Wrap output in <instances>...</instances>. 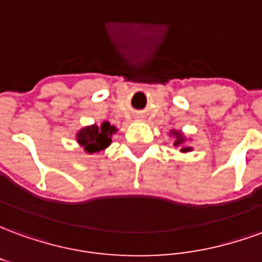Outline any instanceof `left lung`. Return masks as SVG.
Wrapping results in <instances>:
<instances>
[{
	"label": "left lung",
	"instance_id": "left-lung-1",
	"mask_svg": "<svg viewBox=\"0 0 262 262\" xmlns=\"http://www.w3.org/2000/svg\"><path fill=\"white\" fill-rule=\"evenodd\" d=\"M171 135H174V136L177 137V140H176V143H174V146H177V147H178V146H182V144H184V142H185V137L182 136L181 132L172 130V132H171ZM189 150H191V147H182L181 148V151H184V153H185V151H189Z\"/></svg>",
	"mask_w": 262,
	"mask_h": 262
}]
</instances>
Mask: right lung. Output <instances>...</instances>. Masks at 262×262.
Listing matches in <instances>:
<instances>
[{
  "label": "right lung",
  "instance_id": "obj_1",
  "mask_svg": "<svg viewBox=\"0 0 262 262\" xmlns=\"http://www.w3.org/2000/svg\"><path fill=\"white\" fill-rule=\"evenodd\" d=\"M115 132L116 127L111 126L109 122H103L101 126H86L77 133V142L86 153H98L111 144V137Z\"/></svg>",
  "mask_w": 262,
  "mask_h": 262
}]
</instances>
